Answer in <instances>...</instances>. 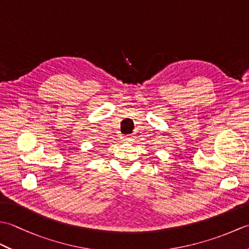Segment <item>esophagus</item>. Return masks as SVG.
<instances>
[{"instance_id":"esophagus-1","label":"esophagus","mask_w":249,"mask_h":249,"mask_svg":"<svg viewBox=\"0 0 249 249\" xmlns=\"http://www.w3.org/2000/svg\"><path fill=\"white\" fill-rule=\"evenodd\" d=\"M123 140L125 142H127V143H131V141H133V137H131V136H125Z\"/></svg>"}]
</instances>
